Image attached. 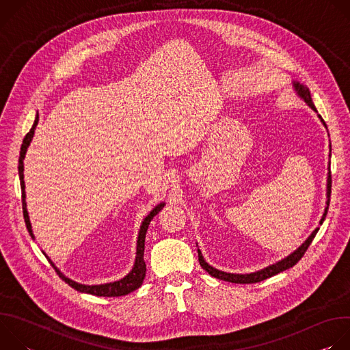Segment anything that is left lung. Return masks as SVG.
I'll list each match as a JSON object with an SVG mask.
<instances>
[{
  "mask_svg": "<svg viewBox=\"0 0 350 350\" xmlns=\"http://www.w3.org/2000/svg\"><path fill=\"white\" fill-rule=\"evenodd\" d=\"M293 85H295V88H296L297 94L305 99V103H306L314 112H317L316 107H314L313 103H312V96H310L309 88L305 87V85H302V84H299V83H295ZM321 122L324 123L323 119H321ZM324 124H325V123H324ZM331 184H332L331 173H328V184H327V196H328V201H327L325 212H324V215H323V217H321V220H320V224H323V221H324V219H325V216H327V212H328L329 196H331ZM317 231H319V228H316V230L312 232V235H310L301 246H299L293 254H291V255H289L288 258H285L284 260H281V262H278V263H275V265H273V266H269V267H266V269H263V270H260V271L251 273V274H231V273H224V271L216 270V269H213L212 266H209V265L204 260V256L201 255V251H199V249H198V258H199V263H201L202 269L206 270V271H208L212 277H215V278H219V280H223V281H228V282H235V284H255V282H260V281L267 280V278H270V277H273V275H275V274H278V273H281V271H284V270H288V269L293 267L299 260H301V259L304 258V255L306 254L308 247L310 246L312 241L314 239Z\"/></svg>",
  "mask_w": 350,
  "mask_h": 350,
  "instance_id": "obj_1",
  "label": "left lung"
}]
</instances>
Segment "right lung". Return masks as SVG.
Masks as SVG:
<instances>
[{
	"instance_id": "add662e5",
	"label": "right lung",
	"mask_w": 350,
	"mask_h": 350,
	"mask_svg": "<svg viewBox=\"0 0 350 350\" xmlns=\"http://www.w3.org/2000/svg\"><path fill=\"white\" fill-rule=\"evenodd\" d=\"M38 123V115L30 129V131L25 135L23 138V142H22V146H21V157H19V165H18V169H19V178H21V188H22V209H23V217H25V223H26V227L31 235V238H34L33 235V231H31V226H30V220H29V215H27V211H26V193H25V181H23V159H25V154H26V149L33 138V134H34V129ZM165 206V204H159L158 206H155L151 213H149L142 224H141V228H139V232H138V241H137V256H135V263H134V267L133 270L122 280L119 281H115V282H109V284H103V285H83V284H77L69 278H66L55 266L54 263L48 259V262L53 265V267L55 269V271L58 273V275L66 282L69 284L72 288H75L76 291L79 292H85V293H91V295H95V296H123V295H127L135 289H138L145 278V273H146V265L144 262V246H145V234H146V230H148V226L149 223H151V220L154 219V216H157L162 208Z\"/></svg>"
}]
</instances>
